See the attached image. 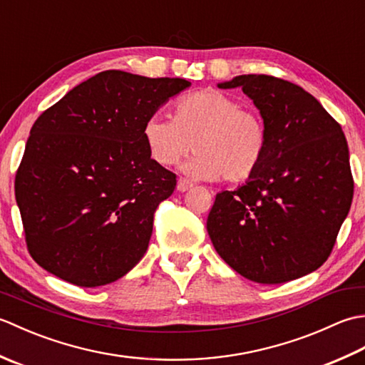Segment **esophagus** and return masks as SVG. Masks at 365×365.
<instances>
[{
	"label": "esophagus",
	"mask_w": 365,
	"mask_h": 365,
	"mask_svg": "<svg viewBox=\"0 0 365 365\" xmlns=\"http://www.w3.org/2000/svg\"><path fill=\"white\" fill-rule=\"evenodd\" d=\"M190 188H192V183L190 180H187V178H178L177 182V190L178 191H188Z\"/></svg>",
	"instance_id": "1"
}]
</instances>
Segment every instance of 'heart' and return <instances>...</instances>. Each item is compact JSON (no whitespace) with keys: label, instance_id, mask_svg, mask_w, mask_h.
<instances>
[{"label":"heart","instance_id":"1","mask_svg":"<svg viewBox=\"0 0 365 365\" xmlns=\"http://www.w3.org/2000/svg\"><path fill=\"white\" fill-rule=\"evenodd\" d=\"M143 136L150 157L173 166L191 149L196 152L185 170L192 177L227 183L251 178L268 152V128L262 115L243 108L238 98L216 89L183 96L173 119L155 114L144 123Z\"/></svg>","mask_w":365,"mask_h":365}]
</instances>
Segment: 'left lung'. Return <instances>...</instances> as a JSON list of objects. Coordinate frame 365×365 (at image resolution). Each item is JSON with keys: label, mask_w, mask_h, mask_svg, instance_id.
<instances>
[{"label": "left lung", "mask_w": 365, "mask_h": 365, "mask_svg": "<svg viewBox=\"0 0 365 365\" xmlns=\"http://www.w3.org/2000/svg\"><path fill=\"white\" fill-rule=\"evenodd\" d=\"M267 123L268 152L246 185L216 195L207 230L216 252L259 284H282L320 268L350 212L354 182L342 127L290 81L240 75Z\"/></svg>", "instance_id": "8db88e82"}]
</instances>
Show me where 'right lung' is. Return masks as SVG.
Masks as SVG:
<instances>
[{"label":"right lung","instance_id":"obj_1","mask_svg":"<svg viewBox=\"0 0 365 365\" xmlns=\"http://www.w3.org/2000/svg\"><path fill=\"white\" fill-rule=\"evenodd\" d=\"M190 84L105 71L38 115L15 174L36 263L73 285L100 287L143 259L155 210L177 185L150 158L143 128Z\"/></svg>","mask_w":365,"mask_h":365}]
</instances>
